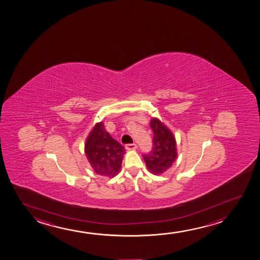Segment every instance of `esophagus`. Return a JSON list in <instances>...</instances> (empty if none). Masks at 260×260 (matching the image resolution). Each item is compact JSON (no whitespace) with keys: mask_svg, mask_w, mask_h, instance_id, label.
Here are the masks:
<instances>
[{"mask_svg":"<svg viewBox=\"0 0 260 260\" xmlns=\"http://www.w3.org/2000/svg\"><path fill=\"white\" fill-rule=\"evenodd\" d=\"M137 147H138V146H137V145L134 144V143H133V144H128V145H126V146H125V148L128 150V151L137 149Z\"/></svg>","mask_w":260,"mask_h":260,"instance_id":"1","label":"esophagus"}]
</instances>
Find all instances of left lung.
Returning a JSON list of instances; mask_svg holds the SVG:
<instances>
[{
    "instance_id": "1",
    "label": "left lung",
    "mask_w": 260,
    "mask_h": 260,
    "mask_svg": "<svg viewBox=\"0 0 260 260\" xmlns=\"http://www.w3.org/2000/svg\"><path fill=\"white\" fill-rule=\"evenodd\" d=\"M150 127L153 132V147L143 157L147 170L152 174L160 175L172 166L178 156L177 142L171 129L159 119L153 118Z\"/></svg>"
}]
</instances>
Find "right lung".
<instances>
[{
	"mask_svg": "<svg viewBox=\"0 0 260 260\" xmlns=\"http://www.w3.org/2000/svg\"><path fill=\"white\" fill-rule=\"evenodd\" d=\"M84 151L96 174L114 178L119 173L125 148L106 131L103 121L94 125L89 132Z\"/></svg>",
	"mask_w": 260,
	"mask_h": 260,
	"instance_id": "right-lung-1",
	"label": "right lung"
}]
</instances>
